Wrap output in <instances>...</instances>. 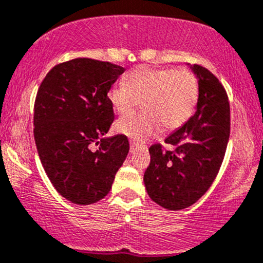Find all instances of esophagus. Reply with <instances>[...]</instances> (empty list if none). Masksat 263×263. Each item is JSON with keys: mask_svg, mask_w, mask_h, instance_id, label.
Wrapping results in <instances>:
<instances>
[{"mask_svg": "<svg viewBox=\"0 0 263 263\" xmlns=\"http://www.w3.org/2000/svg\"><path fill=\"white\" fill-rule=\"evenodd\" d=\"M137 149H138V146L135 145L134 143H132V144H130V154H133V153L137 152Z\"/></svg>", "mask_w": 263, "mask_h": 263, "instance_id": "obj_1", "label": "esophagus"}]
</instances>
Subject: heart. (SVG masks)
Wrapping results in <instances>:
<instances>
[{
  "mask_svg": "<svg viewBox=\"0 0 263 263\" xmlns=\"http://www.w3.org/2000/svg\"><path fill=\"white\" fill-rule=\"evenodd\" d=\"M108 100L120 116L132 113L141 102L143 113L120 118L116 130L143 143L160 126L173 132L190 119L199 100V83L189 70L141 67L128 76L126 85H113Z\"/></svg>",
  "mask_w": 263,
  "mask_h": 263,
  "instance_id": "obj_1",
  "label": "heart"
}]
</instances>
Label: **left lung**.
<instances>
[{
    "label": "left lung",
    "mask_w": 263,
    "mask_h": 263,
    "mask_svg": "<svg viewBox=\"0 0 263 263\" xmlns=\"http://www.w3.org/2000/svg\"><path fill=\"white\" fill-rule=\"evenodd\" d=\"M199 83L195 114L160 144L149 149L144 174L147 195L167 210H182L201 197L219 173L230 137V104L225 88L209 69L190 66Z\"/></svg>",
    "instance_id": "obj_1"
}]
</instances>
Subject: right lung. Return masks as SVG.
I'll return each mask as SVG.
<instances>
[{"label":"right lung","instance_id":"right-lung-1","mask_svg":"<svg viewBox=\"0 0 263 263\" xmlns=\"http://www.w3.org/2000/svg\"><path fill=\"white\" fill-rule=\"evenodd\" d=\"M124 68L76 58L53 67L34 102V141L47 176L62 196L89 205L107 196L129 153L128 138L105 137L114 122L108 92ZM92 143L99 145L94 152Z\"/></svg>","mask_w":263,"mask_h":263}]
</instances>
